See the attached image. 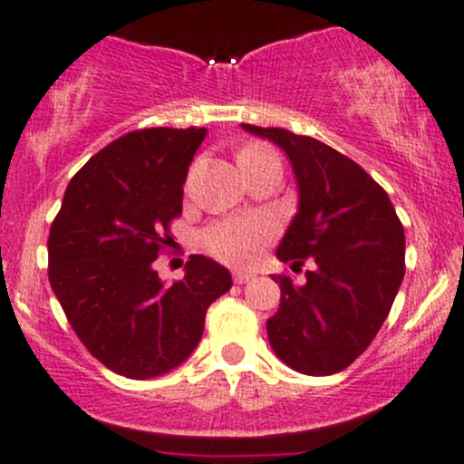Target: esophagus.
<instances>
[{
	"instance_id": "esophagus-1",
	"label": "esophagus",
	"mask_w": 464,
	"mask_h": 464,
	"mask_svg": "<svg viewBox=\"0 0 464 464\" xmlns=\"http://www.w3.org/2000/svg\"><path fill=\"white\" fill-rule=\"evenodd\" d=\"M250 279H255V273H253V270H236V273H233V281H236L237 285L248 284Z\"/></svg>"
}]
</instances>
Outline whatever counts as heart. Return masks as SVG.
I'll return each instance as SVG.
<instances>
[{
    "label": "heart",
    "instance_id": "1",
    "mask_svg": "<svg viewBox=\"0 0 464 464\" xmlns=\"http://www.w3.org/2000/svg\"><path fill=\"white\" fill-rule=\"evenodd\" d=\"M239 159H276L268 148L248 146ZM276 236V222L266 214L227 216L202 231L200 242L209 255L225 264L246 266L257 259L262 248Z\"/></svg>",
    "mask_w": 464,
    "mask_h": 464
}]
</instances>
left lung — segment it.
I'll list each match as a JSON object with an SVG mask.
<instances>
[{"label": "left lung", "instance_id": "1", "mask_svg": "<svg viewBox=\"0 0 464 464\" xmlns=\"http://www.w3.org/2000/svg\"><path fill=\"white\" fill-rule=\"evenodd\" d=\"M285 150L299 183V211L276 248L305 284L275 275L279 310L270 347L290 369L332 375L353 362L384 324L406 273V236L391 198L358 163L327 143L285 129L242 124Z\"/></svg>", "mask_w": 464, "mask_h": 464}]
</instances>
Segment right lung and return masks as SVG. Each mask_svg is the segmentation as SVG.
Segmentation results:
<instances>
[{
  "label": "right lung",
  "instance_id": "add662e5",
  "mask_svg": "<svg viewBox=\"0 0 464 464\" xmlns=\"http://www.w3.org/2000/svg\"><path fill=\"white\" fill-rule=\"evenodd\" d=\"M205 135L196 126L126 132L69 180L52 222V290L80 343L117 375L150 380L188 360L207 307L233 285L205 255H191L169 287L154 270Z\"/></svg>",
  "mask_w": 464,
  "mask_h": 464
}]
</instances>
